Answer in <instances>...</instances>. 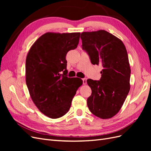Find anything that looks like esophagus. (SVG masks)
I'll list each match as a JSON object with an SVG mask.
<instances>
[{"label":"esophagus","mask_w":151,"mask_h":151,"mask_svg":"<svg viewBox=\"0 0 151 151\" xmlns=\"http://www.w3.org/2000/svg\"><path fill=\"white\" fill-rule=\"evenodd\" d=\"M83 84H86L87 83V79L85 78V77L83 79Z\"/></svg>","instance_id":"obj_1"}]
</instances>
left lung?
<instances>
[{"label": "left lung", "instance_id": "1", "mask_svg": "<svg viewBox=\"0 0 151 151\" xmlns=\"http://www.w3.org/2000/svg\"><path fill=\"white\" fill-rule=\"evenodd\" d=\"M82 48L93 65L102 66L99 81L87 80L92 91L87 100L90 111L103 119L120 111L130 91V68L122 41L106 31L81 33Z\"/></svg>", "mask_w": 151, "mask_h": 151}]
</instances>
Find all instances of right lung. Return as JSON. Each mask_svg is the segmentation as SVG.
I'll return each instance as SVG.
<instances>
[{"instance_id": "1", "label": "right lung", "mask_w": 151, "mask_h": 151, "mask_svg": "<svg viewBox=\"0 0 151 151\" xmlns=\"http://www.w3.org/2000/svg\"><path fill=\"white\" fill-rule=\"evenodd\" d=\"M80 33H47L32 45L26 60V82L39 110L50 118L68 112L81 79L67 77L66 55L79 44Z\"/></svg>"}]
</instances>
